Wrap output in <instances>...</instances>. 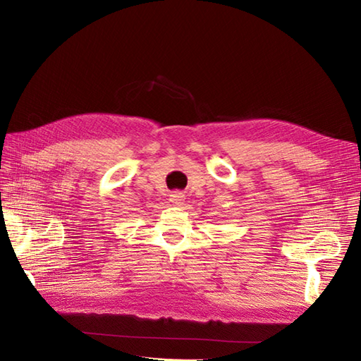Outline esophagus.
Masks as SVG:
<instances>
[{
    "label": "esophagus",
    "instance_id": "obj_1",
    "mask_svg": "<svg viewBox=\"0 0 361 361\" xmlns=\"http://www.w3.org/2000/svg\"><path fill=\"white\" fill-rule=\"evenodd\" d=\"M171 202H172L173 205H181V204L184 202V195H183V193H178V192L172 193V195H171Z\"/></svg>",
    "mask_w": 361,
    "mask_h": 361
}]
</instances>
